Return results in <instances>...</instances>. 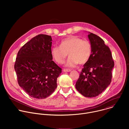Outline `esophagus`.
<instances>
[{
  "label": "esophagus",
  "mask_w": 129,
  "mask_h": 129,
  "mask_svg": "<svg viewBox=\"0 0 129 129\" xmlns=\"http://www.w3.org/2000/svg\"><path fill=\"white\" fill-rule=\"evenodd\" d=\"M63 71H64V72H70V71H71V70L70 69H64L63 70Z\"/></svg>",
  "instance_id": "esophagus-1"
}]
</instances>
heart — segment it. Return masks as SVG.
Instances as JSON below:
<instances>
[{
    "label": "heart",
    "instance_id": "heart-1",
    "mask_svg": "<svg viewBox=\"0 0 129 129\" xmlns=\"http://www.w3.org/2000/svg\"><path fill=\"white\" fill-rule=\"evenodd\" d=\"M91 53L90 42L77 36H70L62 40L60 47L53 46L51 51L53 59L59 64L64 62L68 54L69 58L66 65L69 67L86 63L90 59Z\"/></svg>",
    "mask_w": 129,
    "mask_h": 129
}]
</instances>
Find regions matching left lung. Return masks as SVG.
<instances>
[{
	"mask_svg": "<svg viewBox=\"0 0 129 129\" xmlns=\"http://www.w3.org/2000/svg\"><path fill=\"white\" fill-rule=\"evenodd\" d=\"M88 38L91 55L84 65L76 88L85 97L93 98L102 93L111 82L114 62L109 47L101 38L93 33L89 34Z\"/></svg>",
	"mask_w": 129,
	"mask_h": 129,
	"instance_id": "left-lung-1",
	"label": "left lung"
}]
</instances>
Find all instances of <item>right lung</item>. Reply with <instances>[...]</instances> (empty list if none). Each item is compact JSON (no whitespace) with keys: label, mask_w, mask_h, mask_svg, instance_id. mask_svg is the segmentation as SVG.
I'll use <instances>...</instances> for the list:
<instances>
[{"label":"right lung","mask_w":129,"mask_h":129,"mask_svg":"<svg viewBox=\"0 0 129 129\" xmlns=\"http://www.w3.org/2000/svg\"><path fill=\"white\" fill-rule=\"evenodd\" d=\"M51 37L40 34L19 50L14 68L18 84L32 98L43 99L57 88L62 69L52 60Z\"/></svg>","instance_id":"right-lung-1"}]
</instances>
